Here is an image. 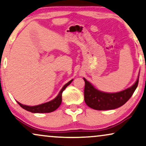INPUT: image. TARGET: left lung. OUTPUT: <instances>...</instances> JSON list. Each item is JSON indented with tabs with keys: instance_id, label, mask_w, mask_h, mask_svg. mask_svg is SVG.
Wrapping results in <instances>:
<instances>
[{
	"instance_id": "obj_1",
	"label": "left lung",
	"mask_w": 146,
	"mask_h": 146,
	"mask_svg": "<svg viewBox=\"0 0 146 146\" xmlns=\"http://www.w3.org/2000/svg\"><path fill=\"white\" fill-rule=\"evenodd\" d=\"M84 80L85 81L84 100L88 106L97 110H108L121 106L130 98L138 85L139 76L132 86L116 93L103 92L96 89L84 78Z\"/></svg>"
}]
</instances>
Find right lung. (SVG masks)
Returning <instances> with one entry per match:
<instances>
[{
  "label": "right lung",
  "mask_w": 146,
  "mask_h": 146,
  "mask_svg": "<svg viewBox=\"0 0 146 146\" xmlns=\"http://www.w3.org/2000/svg\"><path fill=\"white\" fill-rule=\"evenodd\" d=\"M73 80H71L70 81H69L62 88L56 97L54 99L48 102L42 104L35 106H29L23 105L21 104L19 102H17L18 104L21 106V107L23 108V109L26 110L31 111V112L33 113H50L52 112V111H54L56 110L60 106V105L61 104L62 102V94L63 91L72 82Z\"/></svg>",
  "instance_id": "right-lung-1"
}]
</instances>
